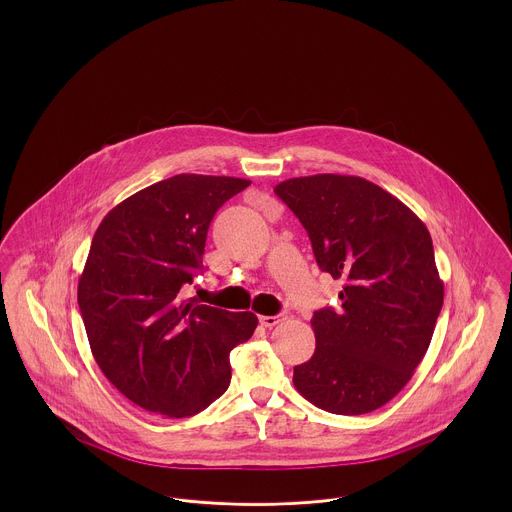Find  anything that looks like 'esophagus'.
<instances>
[{"instance_id": "obj_1", "label": "esophagus", "mask_w": 512, "mask_h": 512, "mask_svg": "<svg viewBox=\"0 0 512 512\" xmlns=\"http://www.w3.org/2000/svg\"><path fill=\"white\" fill-rule=\"evenodd\" d=\"M286 320V315H274V317H259V322L265 326V328H272V326H276V324H280V322H284Z\"/></svg>"}]
</instances>
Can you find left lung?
<instances>
[{
	"instance_id": "left-lung-1",
	"label": "left lung",
	"mask_w": 512,
	"mask_h": 512,
	"mask_svg": "<svg viewBox=\"0 0 512 512\" xmlns=\"http://www.w3.org/2000/svg\"><path fill=\"white\" fill-rule=\"evenodd\" d=\"M274 194L307 230L320 270L343 282L340 309L311 318L317 347L293 386L328 413L376 411L411 380L443 305L430 232L361 176H299Z\"/></svg>"
}]
</instances>
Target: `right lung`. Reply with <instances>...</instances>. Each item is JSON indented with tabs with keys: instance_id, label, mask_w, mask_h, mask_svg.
<instances>
[{
	"instance_id": "add662e5",
	"label": "right lung",
	"mask_w": 512,
	"mask_h": 512,
	"mask_svg": "<svg viewBox=\"0 0 512 512\" xmlns=\"http://www.w3.org/2000/svg\"><path fill=\"white\" fill-rule=\"evenodd\" d=\"M249 184L176 174L113 207L94 234L78 280L88 341L107 380L149 413L207 409L230 384V351L257 328L249 311L184 299L211 220Z\"/></svg>"
}]
</instances>
